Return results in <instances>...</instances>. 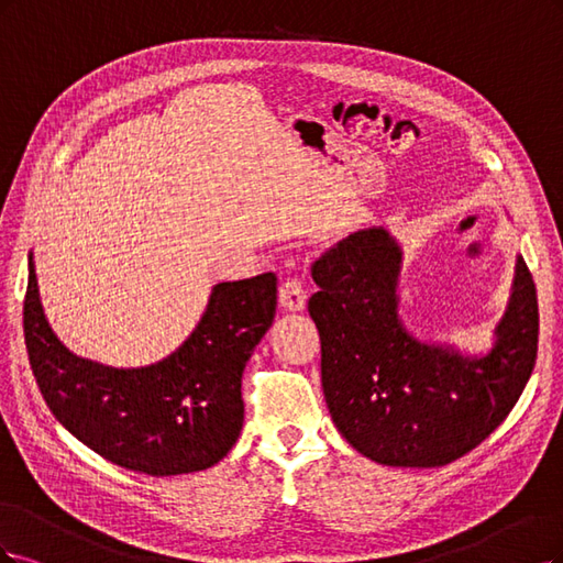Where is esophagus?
Instances as JSON below:
<instances>
[{"label":"esophagus","instance_id":"34e87169","mask_svg":"<svg viewBox=\"0 0 563 563\" xmlns=\"http://www.w3.org/2000/svg\"><path fill=\"white\" fill-rule=\"evenodd\" d=\"M278 299L287 308V311H301L306 306V287L301 278L287 276L278 287Z\"/></svg>","mask_w":563,"mask_h":563}]
</instances>
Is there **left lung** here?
<instances>
[{
    "label": "left lung",
    "instance_id": "8db88e82",
    "mask_svg": "<svg viewBox=\"0 0 563 563\" xmlns=\"http://www.w3.org/2000/svg\"><path fill=\"white\" fill-rule=\"evenodd\" d=\"M400 247L365 229L313 262L308 299L320 332L322 390L332 421L362 456L440 467L465 456L512 411L538 353V295L519 257L494 351L467 360L411 339L397 320Z\"/></svg>",
    "mask_w": 563,
    "mask_h": 563
}]
</instances>
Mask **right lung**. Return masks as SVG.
<instances>
[{"instance_id": "obj_1", "label": "right lung", "mask_w": 563, "mask_h": 563, "mask_svg": "<svg viewBox=\"0 0 563 563\" xmlns=\"http://www.w3.org/2000/svg\"><path fill=\"white\" fill-rule=\"evenodd\" d=\"M276 292V274L220 283L177 353L144 369H110L71 355L51 332L30 262V367L53 416L102 459L152 477L196 473L239 440L243 369L274 322Z\"/></svg>"}]
</instances>
